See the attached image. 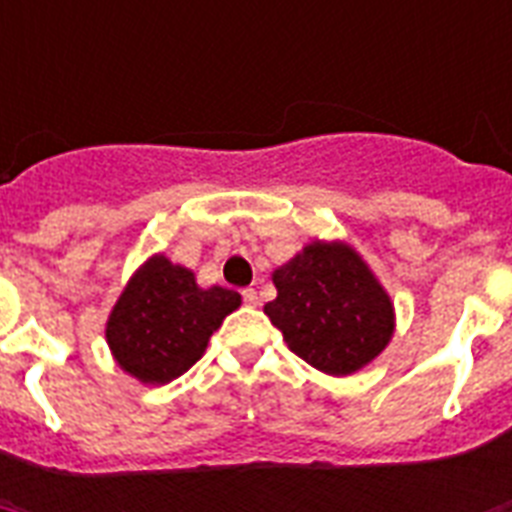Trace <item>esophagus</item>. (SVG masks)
I'll return each mask as SVG.
<instances>
[{
	"instance_id": "obj_1",
	"label": "esophagus",
	"mask_w": 512,
	"mask_h": 512,
	"mask_svg": "<svg viewBox=\"0 0 512 512\" xmlns=\"http://www.w3.org/2000/svg\"><path fill=\"white\" fill-rule=\"evenodd\" d=\"M241 297H244V303L247 305H257V292L252 287L244 289V292H241Z\"/></svg>"
}]
</instances>
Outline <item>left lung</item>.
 <instances>
[{"instance_id":"obj_1","label":"left lung","mask_w":512,"mask_h":512,"mask_svg":"<svg viewBox=\"0 0 512 512\" xmlns=\"http://www.w3.org/2000/svg\"><path fill=\"white\" fill-rule=\"evenodd\" d=\"M276 300L265 305L289 350L332 377L358 372L393 337L396 316L356 249L342 241H313L273 271Z\"/></svg>"}]
</instances>
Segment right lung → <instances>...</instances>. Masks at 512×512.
Returning a JSON list of instances; mask_svg holds the SVG:
<instances>
[{
    "label": "right lung",
    "mask_w": 512,
    "mask_h": 512,
    "mask_svg": "<svg viewBox=\"0 0 512 512\" xmlns=\"http://www.w3.org/2000/svg\"><path fill=\"white\" fill-rule=\"evenodd\" d=\"M239 305V292L201 289L188 268L154 255L127 281L108 316V348L127 374L164 385L204 356L212 332Z\"/></svg>",
    "instance_id": "right-lung-1"
}]
</instances>
